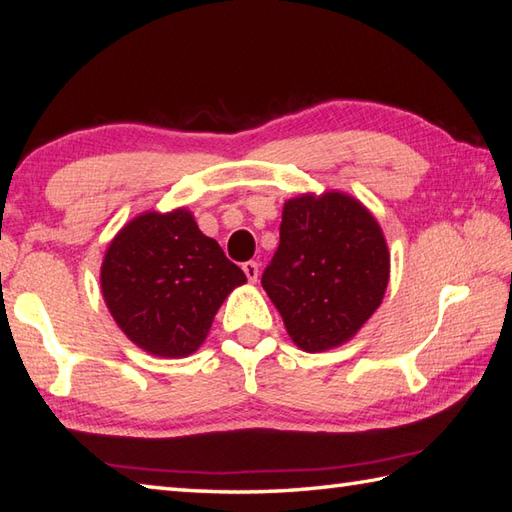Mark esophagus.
Wrapping results in <instances>:
<instances>
[{
	"label": "esophagus",
	"instance_id": "34e87169",
	"mask_svg": "<svg viewBox=\"0 0 512 512\" xmlns=\"http://www.w3.org/2000/svg\"><path fill=\"white\" fill-rule=\"evenodd\" d=\"M242 270H244V275L248 277L250 284H255L257 277H259V264H257V262H246V264L242 266Z\"/></svg>",
	"mask_w": 512,
	"mask_h": 512
}]
</instances>
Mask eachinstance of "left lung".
Returning a JSON list of instances; mask_svg holds the SVG:
<instances>
[{
	"mask_svg": "<svg viewBox=\"0 0 512 512\" xmlns=\"http://www.w3.org/2000/svg\"><path fill=\"white\" fill-rule=\"evenodd\" d=\"M389 248L367 206L343 191L286 200L262 286L292 343L323 352L356 336L383 303Z\"/></svg>",
	"mask_w": 512,
	"mask_h": 512,
	"instance_id": "obj_1",
	"label": "left lung"
}]
</instances>
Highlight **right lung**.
Listing matches in <instances>:
<instances>
[{
  "instance_id": "1",
  "label": "right lung",
  "mask_w": 512,
  "mask_h": 512,
  "mask_svg": "<svg viewBox=\"0 0 512 512\" xmlns=\"http://www.w3.org/2000/svg\"><path fill=\"white\" fill-rule=\"evenodd\" d=\"M242 284V268L184 206L129 220L101 266V292L116 325L140 350L162 358L198 350L224 299Z\"/></svg>"
}]
</instances>
